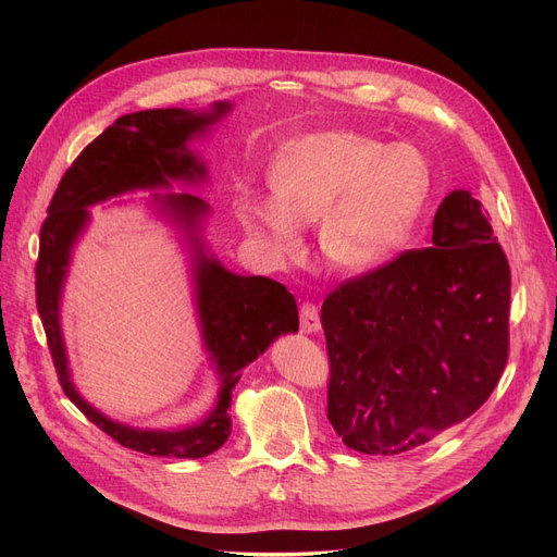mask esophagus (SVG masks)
<instances>
[{"label":"esophagus","instance_id":"obj_1","mask_svg":"<svg viewBox=\"0 0 557 557\" xmlns=\"http://www.w3.org/2000/svg\"><path fill=\"white\" fill-rule=\"evenodd\" d=\"M300 330L305 334L320 332V311L313 302H302L300 307Z\"/></svg>","mask_w":557,"mask_h":557}]
</instances>
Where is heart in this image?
I'll return each mask as SVG.
<instances>
[{"label": "heart", "instance_id": "b5f03b06", "mask_svg": "<svg viewBox=\"0 0 557 557\" xmlns=\"http://www.w3.org/2000/svg\"><path fill=\"white\" fill-rule=\"evenodd\" d=\"M273 196L239 191L244 227L275 252L300 246L318 221V246L336 271L363 273L397 255L424 210L431 171L411 144L384 146L357 131H318L284 144L269 169Z\"/></svg>", "mask_w": 557, "mask_h": 557}]
</instances>
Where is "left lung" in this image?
Returning <instances> with one entry per match:
<instances>
[{"label":"left lung","instance_id":"obj_1","mask_svg":"<svg viewBox=\"0 0 557 557\" xmlns=\"http://www.w3.org/2000/svg\"><path fill=\"white\" fill-rule=\"evenodd\" d=\"M481 200L451 191L433 246L327 296V418L355 451L418 449L470 418L508 361L510 267Z\"/></svg>","mask_w":557,"mask_h":557}]
</instances>
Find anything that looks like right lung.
Wrapping results in <instances>:
<instances>
[{"label":"right lung","mask_w":557,"mask_h":557,"mask_svg":"<svg viewBox=\"0 0 557 557\" xmlns=\"http://www.w3.org/2000/svg\"><path fill=\"white\" fill-rule=\"evenodd\" d=\"M227 101L208 112L164 108L124 114L87 144L58 185L40 230L36 263V302L47 334L49 352L65 395L81 413L120 445L173 458H202L216 451L230 435L232 388L242 370L288 332H298V305L286 286L261 277L237 275L205 255L200 221L210 214L208 202L191 194H153V202L183 232L194 261V296L205 349L216 366L221 388L212 411L202 422L183 429H135L114 422L87 404L72 384L65 341L61 332V298L72 250L90 221L92 205L135 189L171 187L173 181H205L208 169L187 149V141L208 133Z\"/></svg>","instance_id":"obj_1"}]
</instances>
